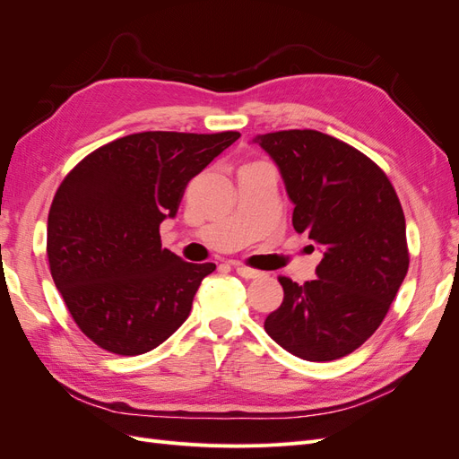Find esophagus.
Masks as SVG:
<instances>
[{"mask_svg": "<svg viewBox=\"0 0 459 459\" xmlns=\"http://www.w3.org/2000/svg\"><path fill=\"white\" fill-rule=\"evenodd\" d=\"M235 272H238L241 277H245V280H256V277L262 275V272L247 268V266H243V264H235Z\"/></svg>", "mask_w": 459, "mask_h": 459, "instance_id": "obj_1", "label": "esophagus"}]
</instances>
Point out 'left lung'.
I'll list each match as a JSON object with an SVG mask.
<instances>
[{"label": "left lung", "mask_w": 459, "mask_h": 459, "mask_svg": "<svg viewBox=\"0 0 459 459\" xmlns=\"http://www.w3.org/2000/svg\"><path fill=\"white\" fill-rule=\"evenodd\" d=\"M293 201V228L324 251L304 285L280 277L281 307L264 329L290 354L331 362L381 325L410 266L406 220L393 184L364 152L316 130L256 135Z\"/></svg>", "instance_id": "1"}]
</instances>
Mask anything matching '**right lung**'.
Here are the masks:
<instances>
[{
	"instance_id": "obj_1",
	"label": "right lung",
	"mask_w": 459,
	"mask_h": 459,
	"mask_svg": "<svg viewBox=\"0 0 459 459\" xmlns=\"http://www.w3.org/2000/svg\"><path fill=\"white\" fill-rule=\"evenodd\" d=\"M239 132H142L80 160L48 216L49 270L76 325L103 351L137 356L182 325L216 264L186 262L160 243L191 178Z\"/></svg>"
}]
</instances>
